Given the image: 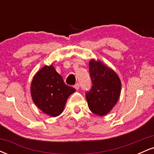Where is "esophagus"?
I'll return each mask as SVG.
<instances>
[{"label": "esophagus", "instance_id": "1", "mask_svg": "<svg viewBox=\"0 0 154 154\" xmlns=\"http://www.w3.org/2000/svg\"><path fill=\"white\" fill-rule=\"evenodd\" d=\"M75 88L76 90H78L79 88V83H76V84L75 85Z\"/></svg>", "mask_w": 154, "mask_h": 154}]
</instances>
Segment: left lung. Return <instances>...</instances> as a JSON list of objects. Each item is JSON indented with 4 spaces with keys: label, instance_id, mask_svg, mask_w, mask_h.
<instances>
[{
    "label": "left lung",
    "instance_id": "8db88e82",
    "mask_svg": "<svg viewBox=\"0 0 154 154\" xmlns=\"http://www.w3.org/2000/svg\"><path fill=\"white\" fill-rule=\"evenodd\" d=\"M89 69L93 86L86 93L88 107L93 114L105 116L112 110L119 100L121 80L112 69L100 60L91 59Z\"/></svg>",
    "mask_w": 154,
    "mask_h": 154
}]
</instances>
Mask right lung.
Segmentation results:
<instances>
[{"mask_svg": "<svg viewBox=\"0 0 154 154\" xmlns=\"http://www.w3.org/2000/svg\"><path fill=\"white\" fill-rule=\"evenodd\" d=\"M75 89L66 85L53 64L44 66L33 77L30 85L32 99L44 114L51 117L63 111L69 96Z\"/></svg>", "mask_w": 154, "mask_h": 154, "instance_id": "obj_1", "label": "right lung"}]
</instances>
